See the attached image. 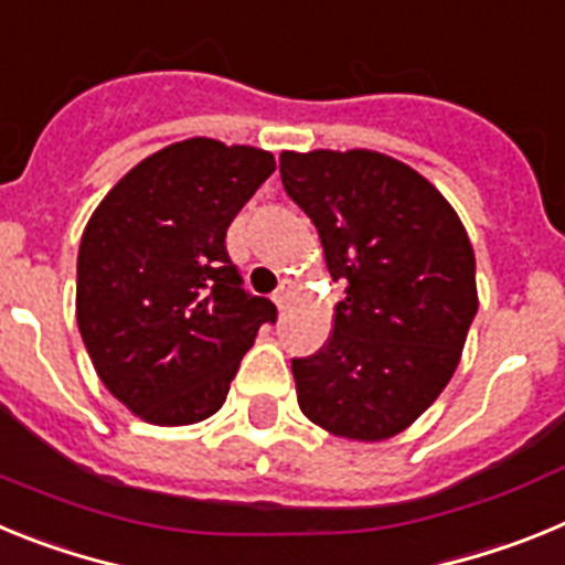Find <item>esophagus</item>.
Here are the masks:
<instances>
[{"mask_svg":"<svg viewBox=\"0 0 565 565\" xmlns=\"http://www.w3.org/2000/svg\"><path fill=\"white\" fill-rule=\"evenodd\" d=\"M291 294H294V282L291 279H282V282L277 286V291L271 294V299L277 302V308H286V302L291 299Z\"/></svg>","mask_w":565,"mask_h":565,"instance_id":"34e87169","label":"esophagus"}]
</instances>
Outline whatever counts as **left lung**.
Listing matches in <instances>:
<instances>
[{
    "instance_id": "8db88e82",
    "label": "left lung",
    "mask_w": 565,
    "mask_h": 565,
    "mask_svg": "<svg viewBox=\"0 0 565 565\" xmlns=\"http://www.w3.org/2000/svg\"><path fill=\"white\" fill-rule=\"evenodd\" d=\"M279 174L348 286L331 339L291 359L299 411L339 438L396 436L458 367L478 311L472 243L444 194L382 152H282Z\"/></svg>"
}]
</instances>
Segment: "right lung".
<instances>
[{"instance_id": "1", "label": "right lung", "mask_w": 565, "mask_h": 565, "mask_svg": "<svg viewBox=\"0 0 565 565\" xmlns=\"http://www.w3.org/2000/svg\"><path fill=\"white\" fill-rule=\"evenodd\" d=\"M274 154L189 138L149 154L98 203L78 246L76 319L96 373L149 424L217 413L271 299L243 288L226 232Z\"/></svg>"}]
</instances>
